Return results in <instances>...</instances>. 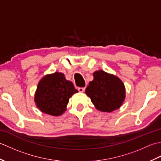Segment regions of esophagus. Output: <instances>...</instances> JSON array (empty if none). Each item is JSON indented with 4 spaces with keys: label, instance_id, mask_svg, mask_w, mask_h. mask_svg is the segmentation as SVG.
<instances>
[{
    "label": "esophagus",
    "instance_id": "34e87169",
    "mask_svg": "<svg viewBox=\"0 0 161 161\" xmlns=\"http://www.w3.org/2000/svg\"><path fill=\"white\" fill-rule=\"evenodd\" d=\"M78 91L81 92V93H83V92H84V91H85V88L84 87V88H79Z\"/></svg>",
    "mask_w": 161,
    "mask_h": 161
}]
</instances>
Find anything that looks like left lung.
<instances>
[{"mask_svg": "<svg viewBox=\"0 0 161 161\" xmlns=\"http://www.w3.org/2000/svg\"><path fill=\"white\" fill-rule=\"evenodd\" d=\"M93 80L88 84L85 93L98 111L110 113L120 108L126 97L124 83L118 77L104 70H96Z\"/></svg>", "mask_w": 161, "mask_h": 161, "instance_id": "obj_1", "label": "left lung"}]
</instances>
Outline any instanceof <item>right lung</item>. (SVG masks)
Masks as SVG:
<instances>
[{
    "label": "right lung",
    "instance_id": "1",
    "mask_svg": "<svg viewBox=\"0 0 161 161\" xmlns=\"http://www.w3.org/2000/svg\"><path fill=\"white\" fill-rule=\"evenodd\" d=\"M77 92L64 73L55 72L41 79L35 93V102L43 114L59 116L66 111L69 99Z\"/></svg>",
    "mask_w": 161,
    "mask_h": 161
}]
</instances>
